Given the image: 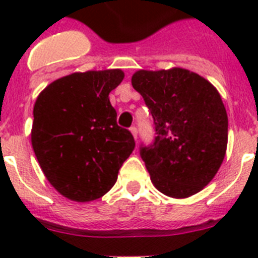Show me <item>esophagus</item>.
<instances>
[{"label":"esophagus","instance_id":"obj_1","mask_svg":"<svg viewBox=\"0 0 258 258\" xmlns=\"http://www.w3.org/2000/svg\"><path fill=\"white\" fill-rule=\"evenodd\" d=\"M130 131H131V134L134 135V138L137 139V138H138V128H137V127H135V125H133V127L130 128Z\"/></svg>","mask_w":258,"mask_h":258}]
</instances>
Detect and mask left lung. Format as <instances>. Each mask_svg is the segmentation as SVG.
Segmentation results:
<instances>
[{
	"mask_svg": "<svg viewBox=\"0 0 258 258\" xmlns=\"http://www.w3.org/2000/svg\"><path fill=\"white\" fill-rule=\"evenodd\" d=\"M131 83L153 115L157 137L139 151L154 186L172 198L201 191L228 146V115L218 91L183 68L141 70Z\"/></svg>",
	"mask_w": 258,
	"mask_h": 258,
	"instance_id": "8db88e82",
	"label": "left lung"
}]
</instances>
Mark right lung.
<instances>
[{
	"mask_svg": "<svg viewBox=\"0 0 258 258\" xmlns=\"http://www.w3.org/2000/svg\"><path fill=\"white\" fill-rule=\"evenodd\" d=\"M123 71H88L50 83L34 103L32 146L49 183L76 202L103 197L135 149L116 123L109 92Z\"/></svg>",
	"mask_w": 258,
	"mask_h": 258,
	"instance_id": "right-lung-1",
	"label": "right lung"
}]
</instances>
